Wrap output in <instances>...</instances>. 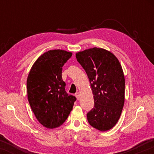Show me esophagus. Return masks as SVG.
Wrapping results in <instances>:
<instances>
[{
  "label": "esophagus",
  "mask_w": 154,
  "mask_h": 154,
  "mask_svg": "<svg viewBox=\"0 0 154 154\" xmlns=\"http://www.w3.org/2000/svg\"><path fill=\"white\" fill-rule=\"evenodd\" d=\"M75 96H76V98L79 100V98H80V95H79V92H76V94H75Z\"/></svg>",
  "instance_id": "1"
}]
</instances>
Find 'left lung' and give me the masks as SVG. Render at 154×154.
<instances>
[{
    "mask_svg": "<svg viewBox=\"0 0 154 154\" xmlns=\"http://www.w3.org/2000/svg\"><path fill=\"white\" fill-rule=\"evenodd\" d=\"M86 72L94 107L87 113L89 124L100 131L111 129L120 118L125 101V78L117 57L103 48H93L76 53Z\"/></svg>",
    "mask_w": 154,
    "mask_h": 154,
    "instance_id": "left-lung-1",
    "label": "left lung"
}]
</instances>
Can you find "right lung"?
<instances>
[{
  "instance_id": "obj_1",
  "label": "right lung",
  "mask_w": 154,
  "mask_h": 154,
  "mask_svg": "<svg viewBox=\"0 0 154 154\" xmlns=\"http://www.w3.org/2000/svg\"><path fill=\"white\" fill-rule=\"evenodd\" d=\"M72 53L53 49L41 55L31 67L26 85L28 100L34 114L47 128L60 126L71 113L76 98L65 91L62 66Z\"/></svg>"
}]
</instances>
